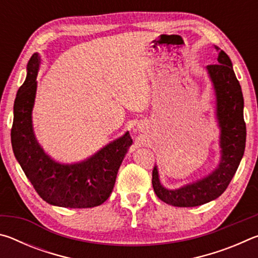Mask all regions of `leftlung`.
I'll return each mask as SVG.
<instances>
[{"mask_svg": "<svg viewBox=\"0 0 258 258\" xmlns=\"http://www.w3.org/2000/svg\"><path fill=\"white\" fill-rule=\"evenodd\" d=\"M217 63L208 64L216 94V115L221 127V163L211 175L177 190L160 184L158 169L152 171L154 191L164 203L176 207H196L212 202L223 194L241 161L246 146V123L243 119L241 86L235 77L229 55L215 46Z\"/></svg>", "mask_w": 258, "mask_h": 258, "instance_id": "1", "label": "left lung"}]
</instances>
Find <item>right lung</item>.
<instances>
[{
  "instance_id": "add662e5",
  "label": "right lung",
  "mask_w": 258,
  "mask_h": 258,
  "mask_svg": "<svg viewBox=\"0 0 258 258\" xmlns=\"http://www.w3.org/2000/svg\"><path fill=\"white\" fill-rule=\"evenodd\" d=\"M40 63L38 54H33L27 64V77L17 92L11 128L14 154L35 191L47 204L69 208L99 206L111 194L132 139L125 133L80 164L61 165L52 160L37 143L32 126Z\"/></svg>"
}]
</instances>
